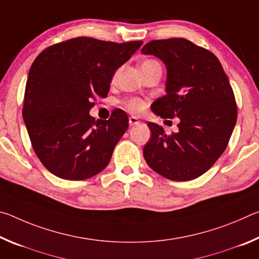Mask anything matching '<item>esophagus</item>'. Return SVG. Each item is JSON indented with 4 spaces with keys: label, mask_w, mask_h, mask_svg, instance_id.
<instances>
[{
    "label": "esophagus",
    "mask_w": 259,
    "mask_h": 259,
    "mask_svg": "<svg viewBox=\"0 0 259 259\" xmlns=\"http://www.w3.org/2000/svg\"><path fill=\"white\" fill-rule=\"evenodd\" d=\"M138 123H139V120L137 119V117H135V116H130L129 117V124H130V126L137 125Z\"/></svg>",
    "instance_id": "1"
}]
</instances>
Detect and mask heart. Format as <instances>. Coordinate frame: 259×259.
Masks as SVG:
<instances>
[{
	"mask_svg": "<svg viewBox=\"0 0 259 259\" xmlns=\"http://www.w3.org/2000/svg\"><path fill=\"white\" fill-rule=\"evenodd\" d=\"M152 63H156V61L152 59H147L142 64V66H144V65H150ZM125 107L133 113H140L144 109V103L143 100H140L138 98H131L125 102Z\"/></svg>",
	"mask_w": 259,
	"mask_h": 259,
	"instance_id": "heart-1",
	"label": "heart"
}]
</instances>
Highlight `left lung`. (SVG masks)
<instances>
[{"instance_id":"left-lung-1","label":"left lung","mask_w":259,"mask_h":259,"mask_svg":"<svg viewBox=\"0 0 259 259\" xmlns=\"http://www.w3.org/2000/svg\"><path fill=\"white\" fill-rule=\"evenodd\" d=\"M165 65V95L152 104L155 115L178 117V133L166 135L148 122L147 164L161 176L185 182L211 168L229 144L238 117L229 77L212 52L186 38L155 40L143 47Z\"/></svg>"}]
</instances>
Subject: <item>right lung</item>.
Returning <instances> with one entry per match:
<instances>
[{
    "mask_svg": "<svg viewBox=\"0 0 259 259\" xmlns=\"http://www.w3.org/2000/svg\"><path fill=\"white\" fill-rule=\"evenodd\" d=\"M142 45L76 37L49 47L34 60L23 119L35 154L55 176L82 181L109 163L128 129V115L116 108L109 120H95L89 112L93 99L106 97L114 73Z\"/></svg>",
    "mask_w": 259,
    "mask_h": 259,
    "instance_id": "1",
    "label": "right lung"
}]
</instances>
